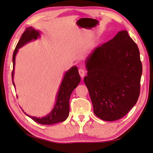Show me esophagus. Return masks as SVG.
<instances>
[{
	"label": "esophagus",
	"mask_w": 153,
	"mask_h": 153,
	"mask_svg": "<svg viewBox=\"0 0 153 153\" xmlns=\"http://www.w3.org/2000/svg\"><path fill=\"white\" fill-rule=\"evenodd\" d=\"M79 76L82 77H83L84 76H85V71H84L83 69H80L79 70Z\"/></svg>",
	"instance_id": "obj_1"
}]
</instances>
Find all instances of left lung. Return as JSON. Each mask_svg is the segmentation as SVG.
<instances>
[{
  "label": "left lung",
  "instance_id": "left-lung-1",
  "mask_svg": "<svg viewBox=\"0 0 153 153\" xmlns=\"http://www.w3.org/2000/svg\"><path fill=\"white\" fill-rule=\"evenodd\" d=\"M88 89L95 114L115 121L129 112L140 94L142 64L137 45L127 31L94 48L85 62Z\"/></svg>",
  "mask_w": 153,
  "mask_h": 153
}]
</instances>
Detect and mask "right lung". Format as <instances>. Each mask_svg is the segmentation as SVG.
Returning <instances> with one entry per match:
<instances>
[{
	"mask_svg": "<svg viewBox=\"0 0 153 153\" xmlns=\"http://www.w3.org/2000/svg\"><path fill=\"white\" fill-rule=\"evenodd\" d=\"M39 37V31H36L32 27H29L25 29L20 39L16 45L15 50L13 53V70L12 72V79L13 80L14 76V66H15V57L18 48L22 47L27 42L31 41L33 39H37ZM81 81L78 70L76 66H74L68 70L65 74L62 82L59 91H58L56 102L54 108L52 112L47 116L42 118H36V117L28 116L32 120L39 123L43 125H52L54 123L64 122L68 118L70 112V98L71 93L75 88L78 85ZM13 82V81H12ZM13 84L14 83L13 82Z\"/></svg>",
	"mask_w": 153,
	"mask_h": 153,
	"instance_id": "1",
	"label": "right lung"
}]
</instances>
